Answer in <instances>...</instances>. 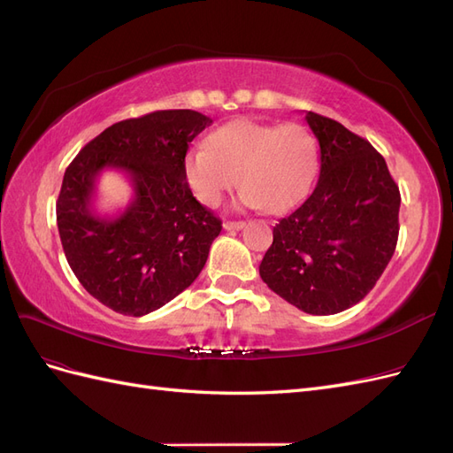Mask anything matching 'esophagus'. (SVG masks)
<instances>
[{
  "label": "esophagus",
  "instance_id": "1",
  "mask_svg": "<svg viewBox=\"0 0 453 453\" xmlns=\"http://www.w3.org/2000/svg\"><path fill=\"white\" fill-rule=\"evenodd\" d=\"M223 226H225V230L234 232V230H242L245 226V223L243 221H226Z\"/></svg>",
  "mask_w": 453,
  "mask_h": 453
}]
</instances>
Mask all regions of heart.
<instances>
[{
    "label": "heart",
    "mask_w": 453,
    "mask_h": 453,
    "mask_svg": "<svg viewBox=\"0 0 453 453\" xmlns=\"http://www.w3.org/2000/svg\"><path fill=\"white\" fill-rule=\"evenodd\" d=\"M318 166V143L304 127L238 119L213 130L208 147L190 149L183 173L193 195L210 208L236 185L238 175L240 203L276 215L310 193Z\"/></svg>",
    "instance_id": "b5f03b06"
}]
</instances>
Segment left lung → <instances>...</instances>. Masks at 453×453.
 <instances>
[{
  "mask_svg": "<svg viewBox=\"0 0 453 453\" xmlns=\"http://www.w3.org/2000/svg\"><path fill=\"white\" fill-rule=\"evenodd\" d=\"M319 142L313 193L273 226L258 273L287 303L311 315L344 311L363 300L389 265L399 240V185L361 135L306 113Z\"/></svg>",
  "mask_w": 453,
  "mask_h": 453,
  "instance_id": "left-lung-1",
  "label": "left lung"
}]
</instances>
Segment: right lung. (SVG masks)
Returning a JSON list of instances; mask_svg holds the SVG:
<instances>
[{
    "mask_svg": "<svg viewBox=\"0 0 453 453\" xmlns=\"http://www.w3.org/2000/svg\"><path fill=\"white\" fill-rule=\"evenodd\" d=\"M210 125L190 109L120 120L67 166L57 202L62 248L81 285L104 306L142 318L198 278L223 226L193 196L183 160ZM105 167L128 173L134 187V200L117 218L91 210L95 177Z\"/></svg>",
    "mask_w": 453,
    "mask_h": 453,
    "instance_id": "right-lung-1",
    "label": "right lung"
}]
</instances>
